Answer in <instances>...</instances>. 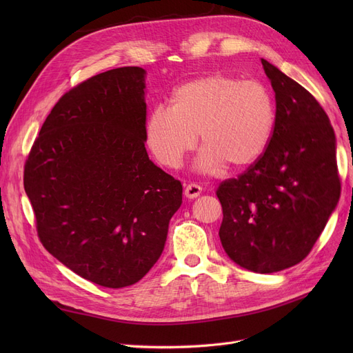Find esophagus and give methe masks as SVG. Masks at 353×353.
<instances>
[{
	"label": "esophagus",
	"mask_w": 353,
	"mask_h": 353,
	"mask_svg": "<svg viewBox=\"0 0 353 353\" xmlns=\"http://www.w3.org/2000/svg\"><path fill=\"white\" fill-rule=\"evenodd\" d=\"M200 193H201V188L196 183L188 184L186 189H184V196L188 199H196L197 196H200Z\"/></svg>",
	"instance_id": "1"
}]
</instances>
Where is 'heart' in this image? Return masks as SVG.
<instances>
[{
    "label": "heart",
    "instance_id": "1",
    "mask_svg": "<svg viewBox=\"0 0 353 353\" xmlns=\"http://www.w3.org/2000/svg\"><path fill=\"white\" fill-rule=\"evenodd\" d=\"M274 120V100L263 83L216 72L183 83L170 107L153 108L145 140L160 164L177 169L199 133L200 170L214 172L223 163L242 169L265 153Z\"/></svg>",
    "mask_w": 353,
    "mask_h": 353
}]
</instances>
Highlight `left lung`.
Here are the masks:
<instances>
[{"label": "left lung", "instance_id": "obj_1", "mask_svg": "<svg viewBox=\"0 0 353 353\" xmlns=\"http://www.w3.org/2000/svg\"><path fill=\"white\" fill-rule=\"evenodd\" d=\"M274 90L276 120L265 153L219 184L221 246L257 273L301 263L341 196L335 132L310 92L262 60Z\"/></svg>", "mask_w": 353, "mask_h": 353}]
</instances>
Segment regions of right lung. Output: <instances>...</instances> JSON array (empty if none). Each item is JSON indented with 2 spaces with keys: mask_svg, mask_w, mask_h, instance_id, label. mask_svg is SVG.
Returning <instances> with one entry per match:
<instances>
[{
  "mask_svg": "<svg viewBox=\"0 0 353 353\" xmlns=\"http://www.w3.org/2000/svg\"><path fill=\"white\" fill-rule=\"evenodd\" d=\"M144 74L114 68L68 90L24 165L43 246L103 288L134 285L164 249L183 186L145 152Z\"/></svg>",
  "mask_w": 353,
  "mask_h": 353,
  "instance_id": "1",
  "label": "right lung"
}]
</instances>
